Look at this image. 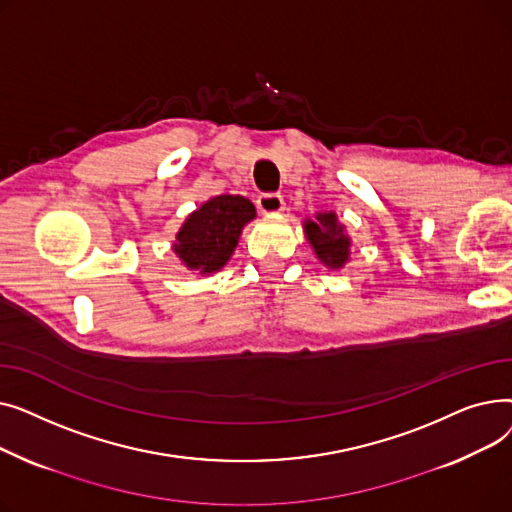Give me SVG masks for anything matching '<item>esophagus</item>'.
<instances>
[{
	"mask_svg": "<svg viewBox=\"0 0 512 512\" xmlns=\"http://www.w3.org/2000/svg\"><path fill=\"white\" fill-rule=\"evenodd\" d=\"M257 207L265 215H276L284 209V199L278 193H265L257 199Z\"/></svg>",
	"mask_w": 512,
	"mask_h": 512,
	"instance_id": "obj_1",
	"label": "esophagus"
}]
</instances>
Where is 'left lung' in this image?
<instances>
[{"instance_id":"1","label":"left lung","mask_w":512,"mask_h":512,"mask_svg":"<svg viewBox=\"0 0 512 512\" xmlns=\"http://www.w3.org/2000/svg\"><path fill=\"white\" fill-rule=\"evenodd\" d=\"M303 230L315 257L328 270L338 272L351 261L353 240L348 236L346 226L338 220L336 211H317L313 220H303Z\"/></svg>"}]
</instances>
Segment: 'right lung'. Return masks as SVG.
Instances as JSON below:
<instances>
[{"label":"right lung","mask_w":512,"mask_h":512,"mask_svg":"<svg viewBox=\"0 0 512 512\" xmlns=\"http://www.w3.org/2000/svg\"><path fill=\"white\" fill-rule=\"evenodd\" d=\"M255 218V205L247 197H211L186 215L172 251L186 270L203 276L215 274L230 261L242 230Z\"/></svg>","instance_id":"add662e5"}]
</instances>
